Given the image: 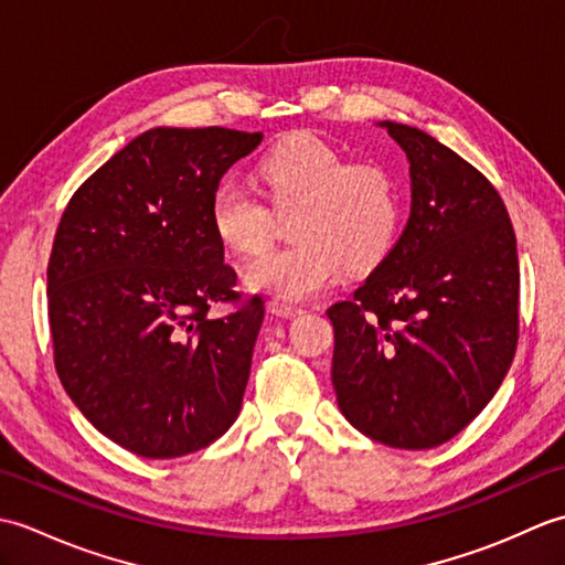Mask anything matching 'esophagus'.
<instances>
[{"label":"esophagus","instance_id":"34e87169","mask_svg":"<svg viewBox=\"0 0 565 565\" xmlns=\"http://www.w3.org/2000/svg\"><path fill=\"white\" fill-rule=\"evenodd\" d=\"M269 310L276 316H281V318H296V316L303 313V306H296V303L279 301V298H274V301L269 303Z\"/></svg>","mask_w":565,"mask_h":565}]
</instances>
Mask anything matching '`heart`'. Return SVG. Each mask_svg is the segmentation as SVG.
I'll list each match as a JSON object with an SVG mask.
<instances>
[{
  "mask_svg": "<svg viewBox=\"0 0 565 565\" xmlns=\"http://www.w3.org/2000/svg\"><path fill=\"white\" fill-rule=\"evenodd\" d=\"M276 209H298L294 245L252 262L255 291L301 301L340 279L342 267H374L395 243L403 201L395 177L376 162H350L313 134H296L274 146L257 164ZM209 218L215 237L235 255H257L271 239L274 213L252 191L223 179L213 189Z\"/></svg>",
  "mask_w": 565,
  "mask_h": 565,
  "instance_id": "heart-1",
  "label": "heart"
}]
</instances>
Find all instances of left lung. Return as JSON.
Here are the masks:
<instances>
[{"label":"left lung","mask_w":565,"mask_h":565,"mask_svg":"<svg viewBox=\"0 0 565 565\" xmlns=\"http://www.w3.org/2000/svg\"><path fill=\"white\" fill-rule=\"evenodd\" d=\"M411 162V218L350 301L328 308L332 386L366 437L449 441L493 398L520 338L518 239L495 186L425 130L381 121Z\"/></svg>","instance_id":"8db88e82"}]
</instances>
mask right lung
Here are the masks:
<instances>
[{
  "label": "right lung",
  "mask_w": 565,
  "mask_h": 565,
  "mask_svg": "<svg viewBox=\"0 0 565 565\" xmlns=\"http://www.w3.org/2000/svg\"><path fill=\"white\" fill-rule=\"evenodd\" d=\"M262 134L152 128L102 164L60 218L47 262L55 371L118 447L174 459L235 423L264 318L223 262L209 203ZM213 302H237L211 319Z\"/></svg>",
  "instance_id": "add662e5"
}]
</instances>
